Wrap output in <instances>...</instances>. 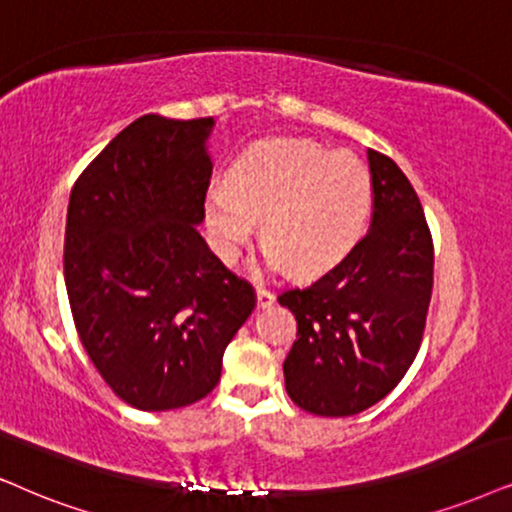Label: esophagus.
<instances>
[{
  "mask_svg": "<svg viewBox=\"0 0 512 512\" xmlns=\"http://www.w3.org/2000/svg\"><path fill=\"white\" fill-rule=\"evenodd\" d=\"M274 300H276V295L271 293V290L267 288V286H257V307L260 309H267V307H271V304H274Z\"/></svg>",
  "mask_w": 512,
  "mask_h": 512,
  "instance_id": "34e87169",
  "label": "esophagus"
}]
</instances>
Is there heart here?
I'll list each match as a JSON object with an SVG mask.
<instances>
[{
    "instance_id": "obj_1",
    "label": "heart",
    "mask_w": 512,
    "mask_h": 512,
    "mask_svg": "<svg viewBox=\"0 0 512 512\" xmlns=\"http://www.w3.org/2000/svg\"><path fill=\"white\" fill-rule=\"evenodd\" d=\"M371 203V174L352 153L309 139H269L250 146L229 181L208 191L205 222L224 260H234L262 222L271 260L309 276L359 241Z\"/></svg>"
}]
</instances>
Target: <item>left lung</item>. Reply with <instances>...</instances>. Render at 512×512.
<instances>
[{
  "label": "left lung",
  "mask_w": 512,
  "mask_h": 512,
  "mask_svg": "<svg viewBox=\"0 0 512 512\" xmlns=\"http://www.w3.org/2000/svg\"><path fill=\"white\" fill-rule=\"evenodd\" d=\"M368 167V234L314 283L278 295L297 321L283 361L288 397L314 416H354L390 394L428 319L435 248L423 205L385 153L371 148Z\"/></svg>",
  "instance_id": "left-lung-1"
}]
</instances>
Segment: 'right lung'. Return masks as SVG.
Returning a JSON list of instances; mask_svg holds the SVG:
<instances>
[{
	"label": "right lung",
	"mask_w": 512,
	"mask_h": 512,
	"mask_svg": "<svg viewBox=\"0 0 512 512\" xmlns=\"http://www.w3.org/2000/svg\"><path fill=\"white\" fill-rule=\"evenodd\" d=\"M212 118L134 120L70 191L63 274L82 347L106 385L141 411L215 390L224 349L255 290L198 234Z\"/></svg>",
	"instance_id": "add662e5"
}]
</instances>
